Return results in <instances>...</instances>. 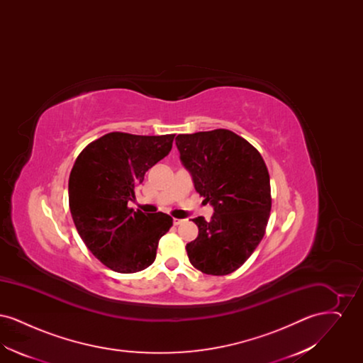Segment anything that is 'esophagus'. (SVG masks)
<instances>
[{"instance_id":"esophagus-1","label":"esophagus","mask_w":363,"mask_h":363,"mask_svg":"<svg viewBox=\"0 0 363 363\" xmlns=\"http://www.w3.org/2000/svg\"><path fill=\"white\" fill-rule=\"evenodd\" d=\"M184 222H185V220H184V219H174V220H173V223L175 225H182V223H184Z\"/></svg>"}]
</instances>
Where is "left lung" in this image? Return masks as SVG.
Here are the masks:
<instances>
[{
    "label": "left lung",
    "instance_id": "1",
    "mask_svg": "<svg viewBox=\"0 0 363 363\" xmlns=\"http://www.w3.org/2000/svg\"><path fill=\"white\" fill-rule=\"evenodd\" d=\"M177 148L196 191L215 213L191 219L199 235L186 245L188 257L203 274L237 271L265 234L272 207L267 164L245 138L227 129L178 135Z\"/></svg>",
    "mask_w": 363,
    "mask_h": 363
}]
</instances>
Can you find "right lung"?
<instances>
[{
  "instance_id": "obj_1",
  "label": "right lung",
  "mask_w": 363,
  "mask_h": 363,
  "mask_svg": "<svg viewBox=\"0 0 363 363\" xmlns=\"http://www.w3.org/2000/svg\"><path fill=\"white\" fill-rule=\"evenodd\" d=\"M174 136L111 132L89 143L72 167V219L89 252L114 272L148 268L159 240L173 225L167 213L133 211L128 203L148 169L169 155Z\"/></svg>"
}]
</instances>
